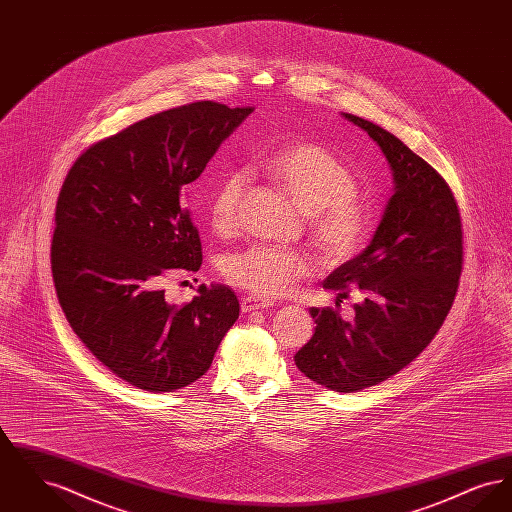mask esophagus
Masks as SVG:
<instances>
[{
  "instance_id": "1",
  "label": "esophagus",
  "mask_w": 512,
  "mask_h": 512,
  "mask_svg": "<svg viewBox=\"0 0 512 512\" xmlns=\"http://www.w3.org/2000/svg\"><path fill=\"white\" fill-rule=\"evenodd\" d=\"M242 313H251V311H263L272 307V301H265L261 297H255V295H245L242 297Z\"/></svg>"
}]
</instances>
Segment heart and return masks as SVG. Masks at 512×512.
I'll use <instances>...</instances> for the list:
<instances>
[{"label": "heart", "mask_w": 512, "mask_h": 512, "mask_svg": "<svg viewBox=\"0 0 512 512\" xmlns=\"http://www.w3.org/2000/svg\"><path fill=\"white\" fill-rule=\"evenodd\" d=\"M261 171L278 184L307 215L309 232L326 265L349 261L370 232V209L357 192V178L328 147L301 142L282 147L261 161ZM247 178L244 172L222 176L209 199V217L220 234L238 226ZM311 268L307 253L270 245H251L222 263L224 278L261 297H280Z\"/></svg>", "instance_id": "heart-1"}]
</instances>
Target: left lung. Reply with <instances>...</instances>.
Returning a JSON list of instances; mask_svg holds the SVG:
<instances>
[{"label":"left lung","mask_w":512,"mask_h":512,"mask_svg":"<svg viewBox=\"0 0 512 512\" xmlns=\"http://www.w3.org/2000/svg\"><path fill=\"white\" fill-rule=\"evenodd\" d=\"M341 115L382 149L393 195L365 251L322 282L336 305L355 286L365 292L355 318L311 307L315 334L293 359L309 380L353 393L397 374L438 334L459 288L463 224L447 182L422 157L382 126Z\"/></svg>","instance_id":"obj_1"}]
</instances>
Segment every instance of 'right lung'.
I'll return each instance as SVG.
<instances>
[{
	"instance_id": "right-lung-1",
	"label": "right lung",
	"mask_w": 512,
	"mask_h": 512,
	"mask_svg": "<svg viewBox=\"0 0 512 512\" xmlns=\"http://www.w3.org/2000/svg\"><path fill=\"white\" fill-rule=\"evenodd\" d=\"M251 113L215 101L157 113L88 147L63 182L51 242L61 309L99 363L140 390L201 378L238 320L228 286L201 284L178 307L163 278L201 267L184 190Z\"/></svg>"
}]
</instances>
